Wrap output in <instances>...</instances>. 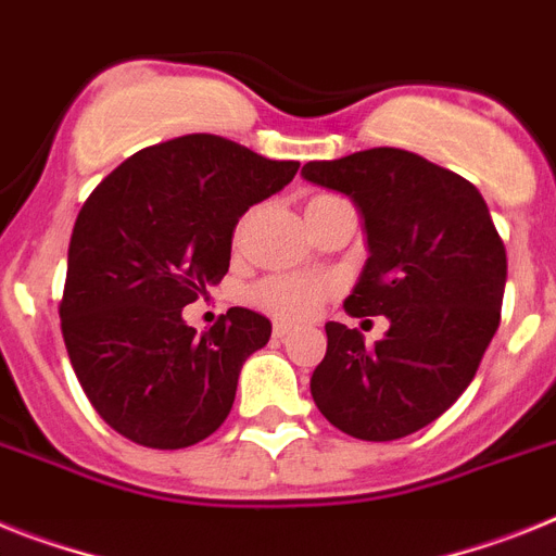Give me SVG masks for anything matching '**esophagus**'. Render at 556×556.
<instances>
[{
  "label": "esophagus",
  "mask_w": 556,
  "mask_h": 556,
  "mask_svg": "<svg viewBox=\"0 0 556 556\" xmlns=\"http://www.w3.org/2000/svg\"><path fill=\"white\" fill-rule=\"evenodd\" d=\"M291 330H293L291 321H274V339H286Z\"/></svg>",
  "instance_id": "esophagus-1"
}]
</instances>
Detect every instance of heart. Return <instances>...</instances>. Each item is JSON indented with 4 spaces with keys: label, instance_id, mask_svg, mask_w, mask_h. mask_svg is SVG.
<instances>
[{
    "label": "heart",
    "instance_id": "heart-1",
    "mask_svg": "<svg viewBox=\"0 0 556 556\" xmlns=\"http://www.w3.org/2000/svg\"><path fill=\"white\" fill-rule=\"evenodd\" d=\"M325 200V198H314ZM311 200V203H314ZM330 293V282L325 279H307V277H291V274H277V277L263 279L254 288V302L263 311L282 319H307L319 311L325 296Z\"/></svg>",
    "mask_w": 556,
    "mask_h": 556
}]
</instances>
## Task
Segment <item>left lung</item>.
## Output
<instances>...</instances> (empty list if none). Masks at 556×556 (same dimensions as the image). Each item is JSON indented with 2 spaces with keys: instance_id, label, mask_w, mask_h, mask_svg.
<instances>
[{
  "instance_id": "left-lung-1",
  "label": "left lung",
  "mask_w": 556,
  "mask_h": 556,
  "mask_svg": "<svg viewBox=\"0 0 556 556\" xmlns=\"http://www.w3.org/2000/svg\"><path fill=\"white\" fill-rule=\"evenodd\" d=\"M302 177L348 194L365 220L367 263L344 311L390 319L372 348L328 321L311 395L353 438L413 435L458 401L501 325L506 249L486 200L455 172L393 147L311 161Z\"/></svg>"
}]
</instances>
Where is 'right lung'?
Here are the masks:
<instances>
[{
  "instance_id": "add662e5",
  "label": "right lung",
  "mask_w": 556,
  "mask_h": 556,
  "mask_svg": "<svg viewBox=\"0 0 556 556\" xmlns=\"http://www.w3.org/2000/svg\"><path fill=\"white\" fill-rule=\"evenodd\" d=\"M296 169L220 135H184L135 152L87 198L59 316L84 393L115 432L184 450L226 421L270 321L228 307L198 336L184 307L226 277L237 220Z\"/></svg>"
}]
</instances>
